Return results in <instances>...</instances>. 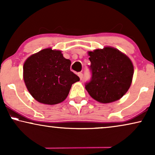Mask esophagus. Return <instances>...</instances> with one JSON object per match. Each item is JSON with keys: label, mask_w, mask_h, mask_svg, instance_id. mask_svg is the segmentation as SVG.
Listing matches in <instances>:
<instances>
[{"label": "esophagus", "mask_w": 155, "mask_h": 155, "mask_svg": "<svg viewBox=\"0 0 155 155\" xmlns=\"http://www.w3.org/2000/svg\"><path fill=\"white\" fill-rule=\"evenodd\" d=\"M78 76H79L80 80H82V78H83V74H82V73H78Z\"/></svg>", "instance_id": "1"}]
</instances>
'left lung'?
<instances>
[{"label": "left lung", "mask_w": 155, "mask_h": 155, "mask_svg": "<svg viewBox=\"0 0 155 155\" xmlns=\"http://www.w3.org/2000/svg\"><path fill=\"white\" fill-rule=\"evenodd\" d=\"M92 73L85 89L93 99L110 103L121 98L132 82L133 65L130 58L112 47L88 53Z\"/></svg>", "instance_id": "left-lung-1"}]
</instances>
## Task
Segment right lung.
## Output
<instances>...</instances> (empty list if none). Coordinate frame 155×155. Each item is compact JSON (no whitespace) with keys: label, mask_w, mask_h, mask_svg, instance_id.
Segmentation results:
<instances>
[{"label":"right lung","mask_w":155,"mask_h":155,"mask_svg":"<svg viewBox=\"0 0 155 155\" xmlns=\"http://www.w3.org/2000/svg\"><path fill=\"white\" fill-rule=\"evenodd\" d=\"M71 61L61 51L45 48L25 62L23 77L27 90L40 103L56 104L64 101L72 84L80 78L71 71Z\"/></svg>","instance_id":"1"}]
</instances>
